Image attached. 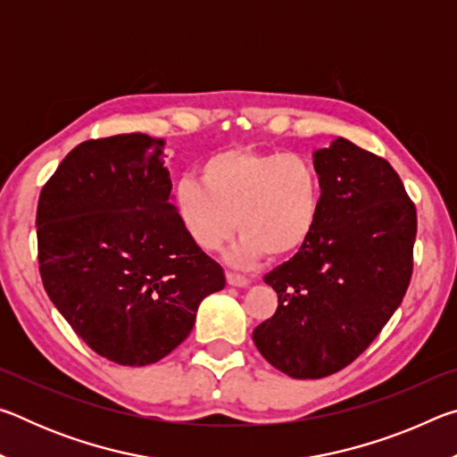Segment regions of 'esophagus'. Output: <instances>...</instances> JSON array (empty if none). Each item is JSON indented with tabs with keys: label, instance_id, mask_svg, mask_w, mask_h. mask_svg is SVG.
<instances>
[{
	"label": "esophagus",
	"instance_id": "obj_1",
	"mask_svg": "<svg viewBox=\"0 0 457 457\" xmlns=\"http://www.w3.org/2000/svg\"><path fill=\"white\" fill-rule=\"evenodd\" d=\"M226 278H228V284L237 286V288H245V286L250 284V278H245L242 274H236V272H228Z\"/></svg>",
	"mask_w": 457,
	"mask_h": 457
}]
</instances>
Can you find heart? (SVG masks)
I'll list each match as a JSON object with an SVG mask.
<instances>
[{"label":"heart","instance_id":"b5f03b06","mask_svg":"<svg viewBox=\"0 0 457 457\" xmlns=\"http://www.w3.org/2000/svg\"><path fill=\"white\" fill-rule=\"evenodd\" d=\"M201 181L183 177L175 210L191 242L215 252L239 229V264L262 253L280 260L308 244L320 220L322 181L311 161L296 153L221 149L199 167Z\"/></svg>","mask_w":457,"mask_h":457}]
</instances>
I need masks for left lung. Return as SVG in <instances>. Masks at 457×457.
<instances>
[{
  "label": "left lung",
  "mask_w": 457,
  "mask_h": 457,
  "mask_svg": "<svg viewBox=\"0 0 457 457\" xmlns=\"http://www.w3.org/2000/svg\"><path fill=\"white\" fill-rule=\"evenodd\" d=\"M314 169L319 226L264 276L278 308L252 335L262 357L294 378L351 365L397 311L413 274L417 212L389 161L338 137L314 153Z\"/></svg>",
  "instance_id": "8db88e82"
}]
</instances>
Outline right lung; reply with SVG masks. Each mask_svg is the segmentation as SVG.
Wrapping results in <instances>:
<instances>
[{"instance_id":"add662e5","label":"right lung","mask_w":457,"mask_h":457,"mask_svg":"<svg viewBox=\"0 0 457 457\" xmlns=\"http://www.w3.org/2000/svg\"><path fill=\"white\" fill-rule=\"evenodd\" d=\"M163 141L90 138L40 193L37 264L54 306L100 357L145 367L177 349L207 294L226 286L169 204Z\"/></svg>"}]
</instances>
